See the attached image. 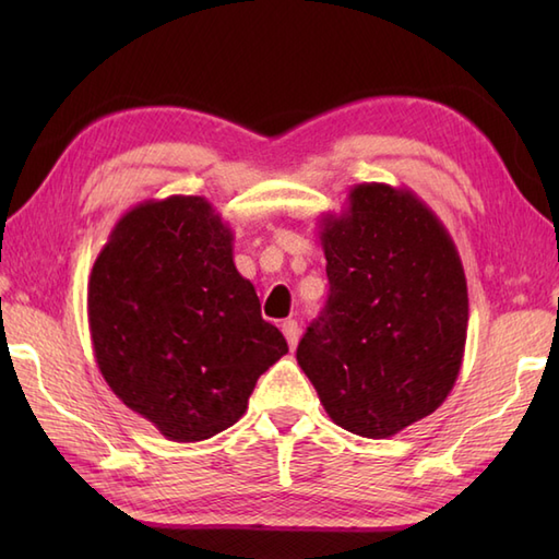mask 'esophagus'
Instances as JSON below:
<instances>
[{"label": "esophagus", "instance_id": "obj_1", "mask_svg": "<svg viewBox=\"0 0 559 559\" xmlns=\"http://www.w3.org/2000/svg\"><path fill=\"white\" fill-rule=\"evenodd\" d=\"M281 331H283V336H286V341H288V346H290V350L298 346V338H300V326H298V322H295V319H286V322L281 324Z\"/></svg>", "mask_w": 559, "mask_h": 559}]
</instances>
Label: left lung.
I'll list each match as a JSON object with an SVG mask.
<instances>
[{
	"label": "left lung",
	"mask_w": 559,
	"mask_h": 559,
	"mask_svg": "<svg viewBox=\"0 0 559 559\" xmlns=\"http://www.w3.org/2000/svg\"><path fill=\"white\" fill-rule=\"evenodd\" d=\"M346 204L319 221L331 288L298 365L331 420L384 439L435 413L456 384L466 273L444 223L411 189L355 185Z\"/></svg>",
	"instance_id": "left-lung-1"
}]
</instances>
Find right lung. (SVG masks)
<instances>
[{"instance_id":"right-lung-1","label":"right lung","mask_w":559,"mask_h":559,"mask_svg":"<svg viewBox=\"0 0 559 559\" xmlns=\"http://www.w3.org/2000/svg\"><path fill=\"white\" fill-rule=\"evenodd\" d=\"M88 326L112 394L173 442L228 430L288 353L204 197L141 201L115 223L88 278Z\"/></svg>"}]
</instances>
